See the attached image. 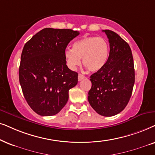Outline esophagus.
Here are the masks:
<instances>
[{
	"label": "esophagus",
	"mask_w": 155,
	"mask_h": 155,
	"mask_svg": "<svg viewBox=\"0 0 155 155\" xmlns=\"http://www.w3.org/2000/svg\"><path fill=\"white\" fill-rule=\"evenodd\" d=\"M84 78H85V76H84V75H82V74H79V76H78V80H79V81L83 80Z\"/></svg>",
	"instance_id": "esophagus-1"
}]
</instances>
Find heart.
<instances>
[{
  "label": "heart",
  "instance_id": "b5f03b06",
  "mask_svg": "<svg viewBox=\"0 0 155 155\" xmlns=\"http://www.w3.org/2000/svg\"><path fill=\"white\" fill-rule=\"evenodd\" d=\"M110 47L105 38L98 37H86L76 41L73 49L64 51V58L69 69L74 70L81 64L90 71L101 70L108 61Z\"/></svg>",
  "mask_w": 155,
  "mask_h": 155
}]
</instances>
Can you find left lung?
Segmentation results:
<instances>
[{
    "instance_id": "1",
    "label": "left lung",
    "mask_w": 155,
    "mask_h": 155,
    "mask_svg": "<svg viewBox=\"0 0 155 155\" xmlns=\"http://www.w3.org/2000/svg\"><path fill=\"white\" fill-rule=\"evenodd\" d=\"M110 43L106 64L90 76L88 102L103 116L118 114L128 104L135 84L133 57L129 45L113 31L103 30Z\"/></svg>"
}]
</instances>
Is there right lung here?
I'll list each match as a JSON object with an SVG mask.
<instances>
[{"mask_svg":"<svg viewBox=\"0 0 155 155\" xmlns=\"http://www.w3.org/2000/svg\"><path fill=\"white\" fill-rule=\"evenodd\" d=\"M79 32L70 29L45 28L25 45L19 81L29 106L42 116L56 115L78 83V73L66 64L64 51Z\"/></svg>","mask_w":155,"mask_h":155,"instance_id":"1","label":"right lung"}]
</instances>
